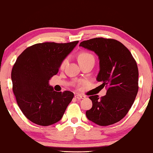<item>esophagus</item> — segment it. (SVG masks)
Here are the masks:
<instances>
[{
    "instance_id": "esophagus-1",
    "label": "esophagus",
    "mask_w": 153,
    "mask_h": 153,
    "mask_svg": "<svg viewBox=\"0 0 153 153\" xmlns=\"http://www.w3.org/2000/svg\"><path fill=\"white\" fill-rule=\"evenodd\" d=\"M75 97L78 100H81V99H84V98H85L84 95H75Z\"/></svg>"
}]
</instances>
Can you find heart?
I'll return each instance as SVG.
<instances>
[{"mask_svg":"<svg viewBox=\"0 0 153 153\" xmlns=\"http://www.w3.org/2000/svg\"><path fill=\"white\" fill-rule=\"evenodd\" d=\"M90 58H93V56L90 54L89 53H87V52H83V53H81L78 56V61H83V60H86L88 59H90ZM68 61V58H66L62 60L61 64H60V68H64L65 65L67 64V62Z\"/></svg>","mask_w":153,"mask_h":153,"instance_id":"b5f03b06","label":"heart"}]
</instances>
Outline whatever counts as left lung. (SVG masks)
<instances>
[{"label": "left lung", "instance_id": "obj_1", "mask_svg": "<svg viewBox=\"0 0 153 153\" xmlns=\"http://www.w3.org/2000/svg\"><path fill=\"white\" fill-rule=\"evenodd\" d=\"M79 46L98 56L100 71L96 79L108 88L104 97L90 96L93 106L86 111V117L100 126L114 124L126 116L137 95V62L127 47L116 39L97 37L81 42Z\"/></svg>", "mask_w": 153, "mask_h": 153}]
</instances>
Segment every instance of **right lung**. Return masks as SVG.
<instances>
[{
  "label": "right lung",
  "mask_w": 153,
  "mask_h": 153,
  "mask_svg": "<svg viewBox=\"0 0 153 153\" xmlns=\"http://www.w3.org/2000/svg\"><path fill=\"white\" fill-rule=\"evenodd\" d=\"M78 43L36 44L16 59L12 70V89L18 106L31 122L48 126L61 120L74 93L56 92L49 82Z\"/></svg>",
  "instance_id": "right-lung-1"
}]
</instances>
